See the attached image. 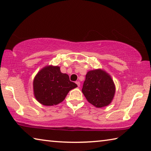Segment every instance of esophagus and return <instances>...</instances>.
Segmentation results:
<instances>
[{
    "mask_svg": "<svg viewBox=\"0 0 151 151\" xmlns=\"http://www.w3.org/2000/svg\"><path fill=\"white\" fill-rule=\"evenodd\" d=\"M76 84H77V86L79 87V86H80V85H81V83H80V82H79V81H76Z\"/></svg>",
    "mask_w": 151,
    "mask_h": 151,
    "instance_id": "34e87169",
    "label": "esophagus"
}]
</instances>
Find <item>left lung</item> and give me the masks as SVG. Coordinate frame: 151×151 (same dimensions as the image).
Instances as JSON below:
<instances>
[{
    "label": "left lung",
    "mask_w": 151,
    "mask_h": 151,
    "mask_svg": "<svg viewBox=\"0 0 151 151\" xmlns=\"http://www.w3.org/2000/svg\"><path fill=\"white\" fill-rule=\"evenodd\" d=\"M82 92L89 103L98 108H103L113 100L116 86L111 76L98 68L86 73Z\"/></svg>",
    "instance_id": "left-lung-1"
}]
</instances>
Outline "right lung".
<instances>
[{"label": "right lung", "instance_id": "right-lung-1", "mask_svg": "<svg viewBox=\"0 0 151 151\" xmlns=\"http://www.w3.org/2000/svg\"><path fill=\"white\" fill-rule=\"evenodd\" d=\"M77 87L67 74L58 66L47 65L37 73L33 81L35 99L44 106L57 105L65 100L70 90Z\"/></svg>", "mask_w": 151, "mask_h": 151}]
</instances>
